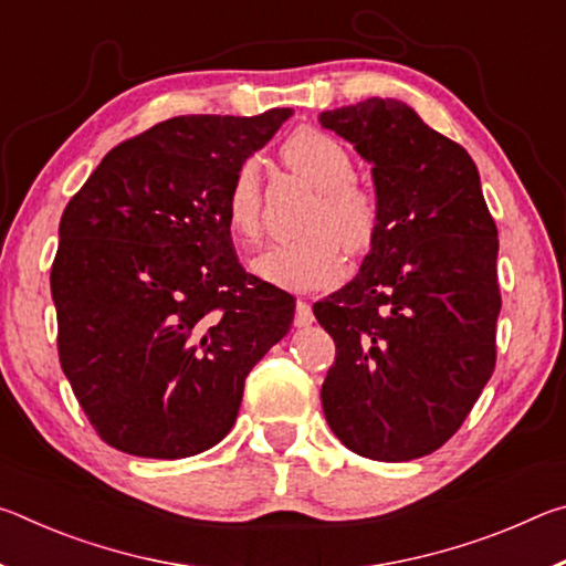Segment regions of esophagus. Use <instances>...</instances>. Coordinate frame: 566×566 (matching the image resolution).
I'll list each match as a JSON object with an SVG mask.
<instances>
[{
    "instance_id": "34e87169",
    "label": "esophagus",
    "mask_w": 566,
    "mask_h": 566,
    "mask_svg": "<svg viewBox=\"0 0 566 566\" xmlns=\"http://www.w3.org/2000/svg\"><path fill=\"white\" fill-rule=\"evenodd\" d=\"M314 322L312 306L306 302H296V312H294V327H310Z\"/></svg>"
}]
</instances>
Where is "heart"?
Masks as SVG:
<instances>
[{"mask_svg": "<svg viewBox=\"0 0 566 566\" xmlns=\"http://www.w3.org/2000/svg\"><path fill=\"white\" fill-rule=\"evenodd\" d=\"M282 159L319 189L304 219L306 234L276 242L254 256L252 270L284 290H322L344 272L342 245L364 252L379 229L377 197L354 181V161L337 139L319 129H296L282 145ZM227 229L252 242L262 229V175L254 159L242 161L224 195Z\"/></svg>", "mask_w": 566, "mask_h": 566, "instance_id": "b5f03b06", "label": "heart"}]
</instances>
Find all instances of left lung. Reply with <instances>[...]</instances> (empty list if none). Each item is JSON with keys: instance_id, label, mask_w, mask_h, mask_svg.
Returning a JSON list of instances; mask_svg holds the SVG:
<instances>
[{"instance_id": "obj_1", "label": "left lung", "mask_w": 566, "mask_h": 566, "mask_svg": "<svg viewBox=\"0 0 566 566\" xmlns=\"http://www.w3.org/2000/svg\"><path fill=\"white\" fill-rule=\"evenodd\" d=\"M371 165L379 229L359 274L312 306L337 344L322 407L339 442L377 462L432 454L496 361L500 239L479 171L399 99L319 114Z\"/></svg>"}]
</instances>
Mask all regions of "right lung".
<instances>
[{"mask_svg":"<svg viewBox=\"0 0 566 566\" xmlns=\"http://www.w3.org/2000/svg\"><path fill=\"white\" fill-rule=\"evenodd\" d=\"M292 117L187 114L114 147L66 205L52 264L56 349L92 427L134 457L229 434L244 379L292 327L294 296L239 264L234 169Z\"/></svg>","mask_w":566,"mask_h":566,"instance_id":"1","label":"right lung"}]
</instances>
